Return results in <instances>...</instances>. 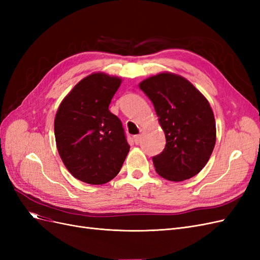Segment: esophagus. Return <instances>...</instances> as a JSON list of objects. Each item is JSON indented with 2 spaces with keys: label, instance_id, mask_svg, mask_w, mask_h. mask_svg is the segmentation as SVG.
<instances>
[{
  "label": "esophagus",
  "instance_id": "34e87169",
  "mask_svg": "<svg viewBox=\"0 0 260 260\" xmlns=\"http://www.w3.org/2000/svg\"><path fill=\"white\" fill-rule=\"evenodd\" d=\"M141 137H142L141 135H138V136L133 137V140H135V143H136V144H140V142H141Z\"/></svg>",
  "mask_w": 260,
  "mask_h": 260
}]
</instances>
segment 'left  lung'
<instances>
[{"instance_id": "obj_1", "label": "left lung", "mask_w": 260, "mask_h": 260, "mask_svg": "<svg viewBox=\"0 0 260 260\" xmlns=\"http://www.w3.org/2000/svg\"><path fill=\"white\" fill-rule=\"evenodd\" d=\"M139 88L154 104L166 137L162 153L153 157L156 172L175 182L196 176L216 144L209 102L185 78L168 72L146 78Z\"/></svg>"}]
</instances>
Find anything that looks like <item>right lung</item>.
Instances as JSON below:
<instances>
[{
  "mask_svg": "<svg viewBox=\"0 0 260 260\" xmlns=\"http://www.w3.org/2000/svg\"><path fill=\"white\" fill-rule=\"evenodd\" d=\"M119 77L93 73L78 82L57 109L54 133L60 158L76 179L107 183L120 171L130 145L119 118L108 106Z\"/></svg>",
  "mask_w": 260,
  "mask_h": 260,
  "instance_id": "add662e5",
  "label": "right lung"
}]
</instances>
